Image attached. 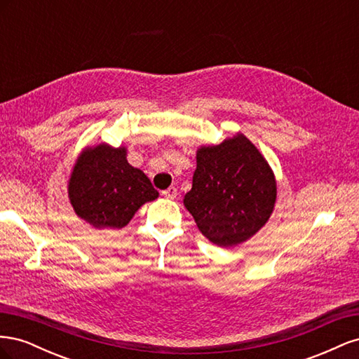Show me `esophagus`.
Instances as JSON below:
<instances>
[{
  "label": "esophagus",
  "mask_w": 359,
  "mask_h": 359,
  "mask_svg": "<svg viewBox=\"0 0 359 359\" xmlns=\"http://www.w3.org/2000/svg\"><path fill=\"white\" fill-rule=\"evenodd\" d=\"M161 196L166 199H175L178 196V190H177V187H169V189L161 191Z\"/></svg>",
  "instance_id": "obj_1"
}]
</instances>
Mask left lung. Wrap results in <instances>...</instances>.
Returning a JSON list of instances; mask_svg holds the SVG:
<instances>
[{"instance_id":"1","label":"left lung","mask_w":359,"mask_h":359,"mask_svg":"<svg viewBox=\"0 0 359 359\" xmlns=\"http://www.w3.org/2000/svg\"><path fill=\"white\" fill-rule=\"evenodd\" d=\"M276 199L274 172L243 133L198 148L184 206L212 244L226 248L247 241L265 226Z\"/></svg>"}]
</instances>
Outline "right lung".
Here are the masks:
<instances>
[{"label": "right lung", "mask_w": 359, "mask_h": 359, "mask_svg": "<svg viewBox=\"0 0 359 359\" xmlns=\"http://www.w3.org/2000/svg\"><path fill=\"white\" fill-rule=\"evenodd\" d=\"M67 191L76 215L107 231L127 226L140 206L158 198L145 173L127 161V148L107 144L82 151Z\"/></svg>", "instance_id": "right-lung-1"}]
</instances>
